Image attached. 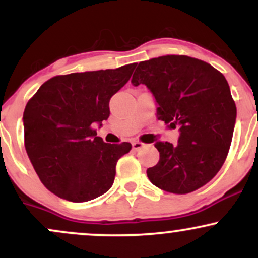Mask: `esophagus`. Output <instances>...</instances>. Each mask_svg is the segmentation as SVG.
Listing matches in <instances>:
<instances>
[{
    "label": "esophagus",
    "mask_w": 258,
    "mask_h": 258,
    "mask_svg": "<svg viewBox=\"0 0 258 258\" xmlns=\"http://www.w3.org/2000/svg\"><path fill=\"white\" fill-rule=\"evenodd\" d=\"M143 147H144V144L142 143V142L136 141V142H133V143H132V149L135 150V152H138V150H141Z\"/></svg>",
    "instance_id": "obj_1"
}]
</instances>
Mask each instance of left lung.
I'll use <instances>...</instances> for the list:
<instances>
[{
  "mask_svg": "<svg viewBox=\"0 0 258 258\" xmlns=\"http://www.w3.org/2000/svg\"><path fill=\"white\" fill-rule=\"evenodd\" d=\"M146 85L158 103L156 116L179 126L178 143L156 142L160 153L148 168L150 182L162 190L188 194L209 183L226 161L236 106L223 74L188 55H164L141 61L131 80Z\"/></svg>",
  "mask_w": 258,
  "mask_h": 258,
  "instance_id": "obj_1",
  "label": "left lung"
}]
</instances>
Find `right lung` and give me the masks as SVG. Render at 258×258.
<instances>
[{
  "instance_id": "add662e5",
  "label": "right lung",
  "mask_w": 258,
  "mask_h": 258,
  "mask_svg": "<svg viewBox=\"0 0 258 258\" xmlns=\"http://www.w3.org/2000/svg\"><path fill=\"white\" fill-rule=\"evenodd\" d=\"M135 67L54 76L26 104V153L38 178L57 197L85 203L111 188L117 160L132 146L104 143L94 126L108 119L109 100Z\"/></svg>"
}]
</instances>
